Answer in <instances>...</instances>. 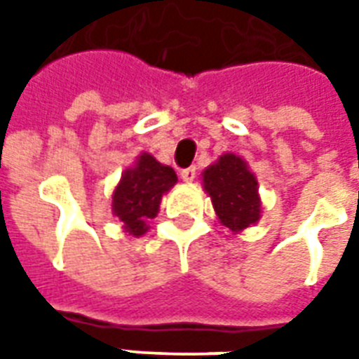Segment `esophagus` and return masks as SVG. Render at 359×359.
Segmentation results:
<instances>
[{"label": "esophagus", "mask_w": 359, "mask_h": 359, "mask_svg": "<svg viewBox=\"0 0 359 359\" xmlns=\"http://www.w3.org/2000/svg\"><path fill=\"white\" fill-rule=\"evenodd\" d=\"M180 179L184 180V182H191V180L196 179V168L182 169V171H180Z\"/></svg>", "instance_id": "34e87169"}]
</instances>
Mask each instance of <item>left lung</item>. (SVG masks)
<instances>
[{
    "instance_id": "left-lung-1",
    "label": "left lung",
    "mask_w": 359,
    "mask_h": 359,
    "mask_svg": "<svg viewBox=\"0 0 359 359\" xmlns=\"http://www.w3.org/2000/svg\"><path fill=\"white\" fill-rule=\"evenodd\" d=\"M203 190L212 201L219 224L238 235L261 219L259 182L244 158L225 152L201 173Z\"/></svg>"
}]
</instances>
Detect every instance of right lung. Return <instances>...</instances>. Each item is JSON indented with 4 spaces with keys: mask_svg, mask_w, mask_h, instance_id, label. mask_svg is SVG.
Listing matches in <instances>:
<instances>
[{
    "mask_svg": "<svg viewBox=\"0 0 359 359\" xmlns=\"http://www.w3.org/2000/svg\"><path fill=\"white\" fill-rule=\"evenodd\" d=\"M177 184L173 168L163 165L149 152H141L126 168L111 194V212L123 222V229L132 236H143L149 222L156 218L162 197Z\"/></svg>",
    "mask_w": 359,
    "mask_h": 359,
    "instance_id": "obj_1",
    "label": "right lung"
}]
</instances>
